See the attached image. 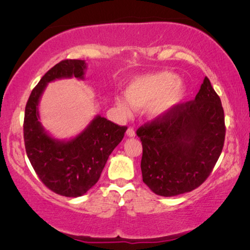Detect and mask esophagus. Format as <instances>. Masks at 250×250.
<instances>
[{"label":"esophagus","instance_id":"34e87169","mask_svg":"<svg viewBox=\"0 0 250 250\" xmlns=\"http://www.w3.org/2000/svg\"><path fill=\"white\" fill-rule=\"evenodd\" d=\"M126 135H128L129 138H133L135 135V132H134V129L133 128H129L128 130H126Z\"/></svg>","mask_w":250,"mask_h":250}]
</instances>
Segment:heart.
I'll list each match as a JSON object with an SVG mask.
<instances>
[{
    "mask_svg": "<svg viewBox=\"0 0 250 250\" xmlns=\"http://www.w3.org/2000/svg\"><path fill=\"white\" fill-rule=\"evenodd\" d=\"M125 98L116 97L115 103L125 115L134 109L147 107L153 120L164 119L181 107L188 96V86L172 71L141 76L131 80L125 89Z\"/></svg>",
    "mask_w": 250,
    "mask_h": 250,
    "instance_id": "obj_1",
    "label": "heart"
}]
</instances>
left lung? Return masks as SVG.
Here are the masks:
<instances>
[{"instance_id": "obj_1", "label": "left lung", "mask_w": 250, "mask_h": 250, "mask_svg": "<svg viewBox=\"0 0 250 250\" xmlns=\"http://www.w3.org/2000/svg\"><path fill=\"white\" fill-rule=\"evenodd\" d=\"M142 141L145 184L160 196L191 192L216 164L225 140L221 99L205 77L194 101L137 131Z\"/></svg>"}]
</instances>
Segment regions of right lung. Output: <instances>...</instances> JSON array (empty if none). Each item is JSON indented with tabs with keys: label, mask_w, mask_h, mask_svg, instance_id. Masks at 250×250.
Masks as SVG:
<instances>
[{
	"label": "right lung",
	"mask_w": 250,
	"mask_h": 250,
	"mask_svg": "<svg viewBox=\"0 0 250 250\" xmlns=\"http://www.w3.org/2000/svg\"><path fill=\"white\" fill-rule=\"evenodd\" d=\"M86 69L87 62L80 59L58 62L42 77L25 108L24 142L29 162L49 189L67 197L82 196L98 182L109 155L126 130L100 115L68 140H59L45 130L39 104L47 84L73 77L83 80Z\"/></svg>",
	"instance_id": "add662e5"
}]
</instances>
